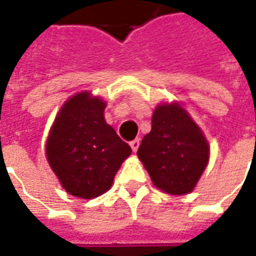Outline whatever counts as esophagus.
Returning a JSON list of instances; mask_svg holds the SVG:
<instances>
[{
	"mask_svg": "<svg viewBox=\"0 0 256 256\" xmlns=\"http://www.w3.org/2000/svg\"><path fill=\"white\" fill-rule=\"evenodd\" d=\"M140 144H141V141H140V140H134V141H131V142H130V145H131V148H132L134 152H136V150H138Z\"/></svg>",
	"mask_w": 256,
	"mask_h": 256,
	"instance_id": "esophagus-1",
	"label": "esophagus"
}]
</instances>
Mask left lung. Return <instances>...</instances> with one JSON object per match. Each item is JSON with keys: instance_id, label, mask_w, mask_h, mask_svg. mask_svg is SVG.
I'll list each match as a JSON object with an SVG mask.
<instances>
[{"instance_id": "left-lung-1", "label": "left lung", "mask_w": 256, "mask_h": 256, "mask_svg": "<svg viewBox=\"0 0 256 256\" xmlns=\"http://www.w3.org/2000/svg\"><path fill=\"white\" fill-rule=\"evenodd\" d=\"M136 155L156 188L184 195L195 188L206 168L210 145L180 104H161L154 111L151 132L142 138Z\"/></svg>"}]
</instances>
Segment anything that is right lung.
I'll list each match as a JSON object with an SVG mask.
<instances>
[{"mask_svg":"<svg viewBox=\"0 0 256 256\" xmlns=\"http://www.w3.org/2000/svg\"><path fill=\"white\" fill-rule=\"evenodd\" d=\"M101 98L80 92L62 105L46 140V160L68 194L91 200L106 192L131 146L104 120Z\"/></svg>","mask_w":256,"mask_h":256,"instance_id":"1","label":"right lung"}]
</instances>
